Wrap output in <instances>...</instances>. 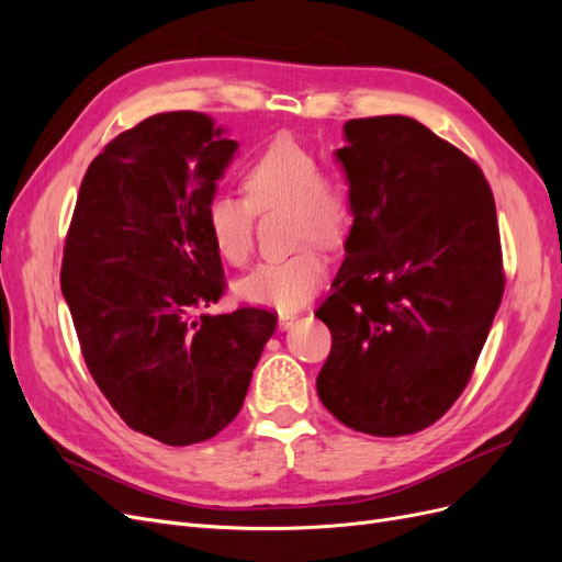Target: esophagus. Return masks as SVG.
I'll use <instances>...</instances> for the list:
<instances>
[{"mask_svg":"<svg viewBox=\"0 0 562 562\" xmlns=\"http://www.w3.org/2000/svg\"><path fill=\"white\" fill-rule=\"evenodd\" d=\"M295 321H297V314H293V312L291 314H281L279 316V330H288Z\"/></svg>","mask_w":562,"mask_h":562,"instance_id":"obj_1","label":"esophagus"}]
</instances>
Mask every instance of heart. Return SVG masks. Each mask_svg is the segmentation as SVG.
I'll list each match as a JSON object with an SVG mask.
<instances>
[{"label": "heart", "mask_w": 562, "mask_h": 562, "mask_svg": "<svg viewBox=\"0 0 562 562\" xmlns=\"http://www.w3.org/2000/svg\"><path fill=\"white\" fill-rule=\"evenodd\" d=\"M244 187L248 199L229 192L211 199V241L220 258L244 265L252 250L255 213L285 211L293 244L307 246L248 271L236 283V295L255 307L295 312L328 279V260L314 241L333 246L345 239L353 223V194L342 176L321 171L314 151L293 138L262 147L246 166Z\"/></svg>", "instance_id": "heart-1"}]
</instances>
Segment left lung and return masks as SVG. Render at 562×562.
I'll list each match as a JSON object with an SVG mask.
<instances>
[{
  "instance_id": "obj_1",
  "label": "left lung",
  "mask_w": 562,
  "mask_h": 562,
  "mask_svg": "<svg viewBox=\"0 0 562 562\" xmlns=\"http://www.w3.org/2000/svg\"><path fill=\"white\" fill-rule=\"evenodd\" d=\"M335 159L353 225L316 312L333 333L318 398L349 429L415 434L462 394L499 310L495 199L479 164L411 116L349 119Z\"/></svg>"
}]
</instances>
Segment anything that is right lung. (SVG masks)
<instances>
[{
	"instance_id": "add662e5",
	"label": "right lung",
	"mask_w": 562,
	"mask_h": 562,
	"mask_svg": "<svg viewBox=\"0 0 562 562\" xmlns=\"http://www.w3.org/2000/svg\"><path fill=\"white\" fill-rule=\"evenodd\" d=\"M201 112H164L91 161L60 288L83 361L131 429L192 446L239 415L277 316L194 314L225 291L206 209L239 143Z\"/></svg>"
}]
</instances>
